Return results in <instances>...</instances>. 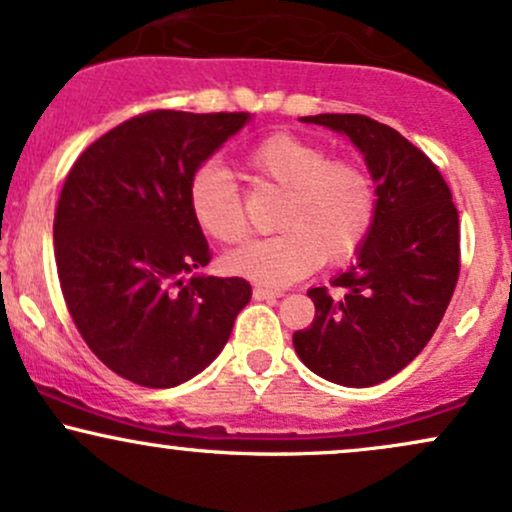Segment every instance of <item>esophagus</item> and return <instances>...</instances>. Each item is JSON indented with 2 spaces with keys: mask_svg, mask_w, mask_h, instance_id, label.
Instances as JSON below:
<instances>
[{
  "mask_svg": "<svg viewBox=\"0 0 512 512\" xmlns=\"http://www.w3.org/2000/svg\"><path fill=\"white\" fill-rule=\"evenodd\" d=\"M252 296H255V301H276V298H281V291H272V289H264V286H255Z\"/></svg>",
  "mask_w": 512,
  "mask_h": 512,
  "instance_id": "34e87169",
  "label": "esophagus"
}]
</instances>
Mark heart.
I'll list each match as a JSON object with an SVG mask.
<instances>
[{"label":"heart","instance_id":"heart-1","mask_svg":"<svg viewBox=\"0 0 512 512\" xmlns=\"http://www.w3.org/2000/svg\"><path fill=\"white\" fill-rule=\"evenodd\" d=\"M257 182L284 187L276 211V236L252 240L231 255L236 272L264 286H286L327 260L344 264L361 252L378 216L370 175L351 158H327L317 142L291 132H274L245 154ZM187 207L199 231L233 245L248 236L243 202L233 175L207 163L192 175Z\"/></svg>","mask_w":512,"mask_h":512}]
</instances>
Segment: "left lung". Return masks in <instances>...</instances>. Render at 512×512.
I'll use <instances>...</instances> for the list:
<instances>
[{
  "instance_id": "1",
  "label": "left lung",
  "mask_w": 512,
  "mask_h": 512,
  "mask_svg": "<svg viewBox=\"0 0 512 512\" xmlns=\"http://www.w3.org/2000/svg\"><path fill=\"white\" fill-rule=\"evenodd\" d=\"M366 156L378 216L356 264L310 289L315 320L293 334L320 378L370 387L409 366L438 330L460 276V216L448 182L424 151L366 115H310Z\"/></svg>"
}]
</instances>
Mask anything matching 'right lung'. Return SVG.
<instances>
[{"mask_svg": "<svg viewBox=\"0 0 512 512\" xmlns=\"http://www.w3.org/2000/svg\"><path fill=\"white\" fill-rule=\"evenodd\" d=\"M248 120L151 110L96 139L64 180L52 226L64 303L88 349L125 380L195 378L250 301L240 276L186 279L211 260L187 187Z\"/></svg>", "mask_w": 512, "mask_h": 512, "instance_id": "1", "label": "right lung"}]
</instances>
